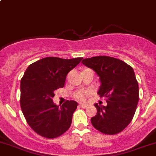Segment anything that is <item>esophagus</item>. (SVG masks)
Listing matches in <instances>:
<instances>
[{
  "label": "esophagus",
  "instance_id": "34e87169",
  "mask_svg": "<svg viewBox=\"0 0 156 156\" xmlns=\"http://www.w3.org/2000/svg\"><path fill=\"white\" fill-rule=\"evenodd\" d=\"M80 106L83 109H86V108L87 107V105L85 104V103H80Z\"/></svg>",
  "mask_w": 156,
  "mask_h": 156
}]
</instances>
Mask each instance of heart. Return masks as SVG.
Segmentation results:
<instances>
[{"label": "heart", "mask_w": 156, "mask_h": 156, "mask_svg": "<svg viewBox=\"0 0 156 156\" xmlns=\"http://www.w3.org/2000/svg\"><path fill=\"white\" fill-rule=\"evenodd\" d=\"M91 94V91L88 90H79L74 93L73 96L76 99L79 101H84Z\"/></svg>", "instance_id": "b5f03b06"}]
</instances>
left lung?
<instances>
[{"label":"left lung","instance_id":"obj_1","mask_svg":"<svg viewBox=\"0 0 156 156\" xmlns=\"http://www.w3.org/2000/svg\"><path fill=\"white\" fill-rule=\"evenodd\" d=\"M83 64L99 76L98 94L106 98V106L95 104L97 113L92 125L100 133L115 135L131 122L139 102V84L133 67L119 59L98 56L84 59Z\"/></svg>","mask_w":156,"mask_h":156}]
</instances>
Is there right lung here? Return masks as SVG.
Returning a JSON list of instances; mask_svg holds the SVG:
<instances>
[{"label": "right lung", "instance_id": "obj_1", "mask_svg": "<svg viewBox=\"0 0 156 156\" xmlns=\"http://www.w3.org/2000/svg\"><path fill=\"white\" fill-rule=\"evenodd\" d=\"M83 57H45L33 63L20 80V107L27 122L35 133L54 139L67 131L78 103L66 100L61 106L53 102L55 90L63 87L66 75Z\"/></svg>", "mask_w": 156, "mask_h": 156}]
</instances>
